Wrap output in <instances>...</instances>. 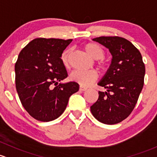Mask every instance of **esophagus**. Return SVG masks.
I'll list each match as a JSON object with an SVG mask.
<instances>
[{
  "mask_svg": "<svg viewBox=\"0 0 157 157\" xmlns=\"http://www.w3.org/2000/svg\"><path fill=\"white\" fill-rule=\"evenodd\" d=\"M87 89H88V88H85V87H83V86H82V85H81V86H80V88H79V90H82V91H85V90H86Z\"/></svg>",
  "mask_w": 157,
  "mask_h": 157,
  "instance_id": "1",
  "label": "esophagus"
}]
</instances>
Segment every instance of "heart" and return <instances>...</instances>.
Wrapping results in <instances>:
<instances>
[{
	"mask_svg": "<svg viewBox=\"0 0 157 157\" xmlns=\"http://www.w3.org/2000/svg\"><path fill=\"white\" fill-rule=\"evenodd\" d=\"M85 50L88 54L90 55L94 59H101L98 62V66L101 70H105L107 67V63L104 59H101L105 54V51L102 47L96 43L90 42L85 45ZM72 54L71 48L64 50L61 54V61L64 67H67L69 65V58ZM98 78V74L96 71H80L75 70L71 72L69 78L73 82H77L82 86H88L94 82Z\"/></svg>",
	"mask_w": 157,
	"mask_h": 157,
	"instance_id": "b5f03b06",
	"label": "heart"
}]
</instances>
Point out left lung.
Here are the masks:
<instances>
[{"label": "left lung", "mask_w": 157, "mask_h": 157, "mask_svg": "<svg viewBox=\"0 0 157 157\" xmlns=\"http://www.w3.org/2000/svg\"><path fill=\"white\" fill-rule=\"evenodd\" d=\"M109 48L113 56L107 72L98 83L107 90L90 106L95 119L106 125L125 119L135 108L144 86L145 66L138 48L124 38L101 36L94 38Z\"/></svg>", "instance_id": "1"}]
</instances>
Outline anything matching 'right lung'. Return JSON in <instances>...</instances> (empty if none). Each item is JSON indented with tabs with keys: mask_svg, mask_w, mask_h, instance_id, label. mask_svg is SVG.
Wrapping results in <instances>:
<instances>
[{
	"mask_svg": "<svg viewBox=\"0 0 157 157\" xmlns=\"http://www.w3.org/2000/svg\"><path fill=\"white\" fill-rule=\"evenodd\" d=\"M72 41L38 38L19 53L15 64L16 88L23 107L37 120L57 119L67 108L69 97L79 89L75 82L58 84L68 76L60 57Z\"/></svg>",
	"mask_w": 157,
	"mask_h": 157,
	"instance_id": "1",
	"label": "right lung"
}]
</instances>
